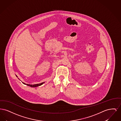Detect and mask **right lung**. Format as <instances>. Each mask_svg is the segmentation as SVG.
Returning a JSON list of instances; mask_svg holds the SVG:
<instances>
[{"label":"right lung","instance_id":"1","mask_svg":"<svg viewBox=\"0 0 121 121\" xmlns=\"http://www.w3.org/2000/svg\"><path fill=\"white\" fill-rule=\"evenodd\" d=\"M24 84H26V85H28V86H30L31 87H37V86H41V85H42L44 82H42V83H39V84H34V85H30V84H25V83H24L23 82H22Z\"/></svg>","mask_w":121,"mask_h":121}]
</instances>
